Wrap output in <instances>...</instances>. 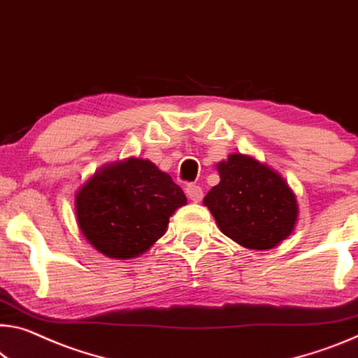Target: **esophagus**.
Masks as SVG:
<instances>
[{"label": "esophagus", "instance_id": "esophagus-1", "mask_svg": "<svg viewBox=\"0 0 358 358\" xmlns=\"http://www.w3.org/2000/svg\"><path fill=\"white\" fill-rule=\"evenodd\" d=\"M186 196H188L192 202H201L202 197H203V192H202L201 186L188 185V186H186Z\"/></svg>", "mask_w": 358, "mask_h": 358}]
</instances>
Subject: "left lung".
I'll return each mask as SVG.
<instances>
[{"instance_id": "left-lung-1", "label": "left lung", "mask_w": 358, "mask_h": 358, "mask_svg": "<svg viewBox=\"0 0 358 358\" xmlns=\"http://www.w3.org/2000/svg\"><path fill=\"white\" fill-rule=\"evenodd\" d=\"M220 183L203 197L220 231L245 248L269 250L285 241L298 221V202L274 169L247 155L218 162Z\"/></svg>"}]
</instances>
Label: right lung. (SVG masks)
Wrapping results in <instances>:
<instances>
[{
	"label": "right lung",
	"mask_w": 358,
	"mask_h": 358,
	"mask_svg": "<svg viewBox=\"0 0 358 358\" xmlns=\"http://www.w3.org/2000/svg\"><path fill=\"white\" fill-rule=\"evenodd\" d=\"M186 196L148 159L129 157L101 167L75 197L83 236L108 258L140 257L166 234Z\"/></svg>",
	"instance_id": "right-lung-1"
}]
</instances>
